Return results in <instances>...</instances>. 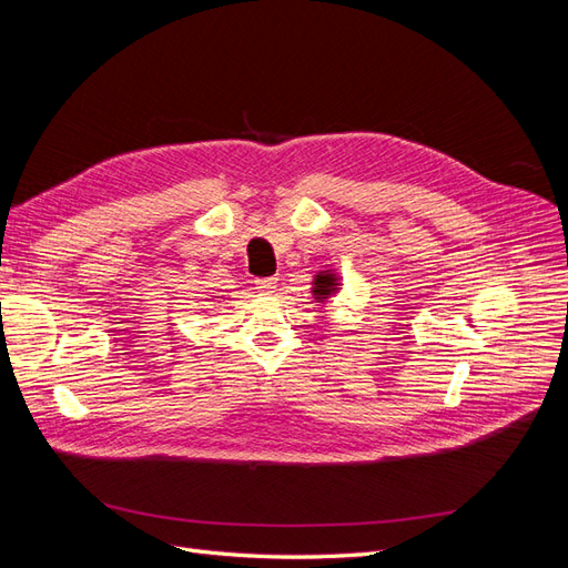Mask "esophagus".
Masks as SVG:
<instances>
[{
  "instance_id": "1",
  "label": "esophagus",
  "mask_w": 568,
  "mask_h": 568,
  "mask_svg": "<svg viewBox=\"0 0 568 568\" xmlns=\"http://www.w3.org/2000/svg\"><path fill=\"white\" fill-rule=\"evenodd\" d=\"M255 288L261 291V294H272V291L277 288V280H255Z\"/></svg>"
}]
</instances>
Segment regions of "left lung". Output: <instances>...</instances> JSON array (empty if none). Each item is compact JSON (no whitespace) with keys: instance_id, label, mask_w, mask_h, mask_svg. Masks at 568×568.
Instances as JSON below:
<instances>
[{"instance_id":"left-lung-1","label":"left lung","mask_w":568,"mask_h":568,"mask_svg":"<svg viewBox=\"0 0 568 568\" xmlns=\"http://www.w3.org/2000/svg\"><path fill=\"white\" fill-rule=\"evenodd\" d=\"M341 291V277L336 270H320L313 277L315 303H326Z\"/></svg>"}]
</instances>
